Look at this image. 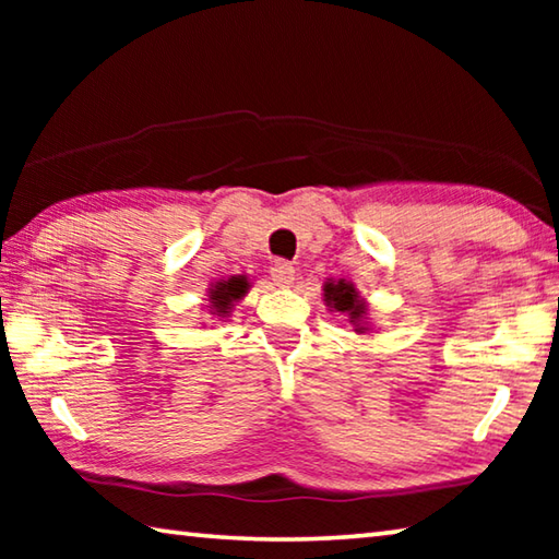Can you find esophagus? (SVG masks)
Here are the masks:
<instances>
[{
	"label": "esophagus",
	"instance_id": "1",
	"mask_svg": "<svg viewBox=\"0 0 559 559\" xmlns=\"http://www.w3.org/2000/svg\"><path fill=\"white\" fill-rule=\"evenodd\" d=\"M269 273H271V278L276 281V286H290L293 278H296V269H293V263L283 261V259L273 261Z\"/></svg>",
	"mask_w": 559,
	"mask_h": 559
}]
</instances>
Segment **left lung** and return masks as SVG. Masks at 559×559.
I'll use <instances>...</instances> for the list:
<instances>
[{
  "mask_svg": "<svg viewBox=\"0 0 559 559\" xmlns=\"http://www.w3.org/2000/svg\"><path fill=\"white\" fill-rule=\"evenodd\" d=\"M325 300L335 310H340V313H347L349 318H353V323H355V320H359V316L365 313V302L357 298L355 288L349 286V283H345V281L328 283V286H325Z\"/></svg>",
  "mask_w": 559,
  "mask_h": 559,
  "instance_id": "8db88e82",
  "label": "left lung"
}]
</instances>
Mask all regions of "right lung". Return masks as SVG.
I'll return each instance as SVG.
<instances>
[{"label":"right lung","instance_id":"right-lung-1","mask_svg":"<svg viewBox=\"0 0 559 559\" xmlns=\"http://www.w3.org/2000/svg\"><path fill=\"white\" fill-rule=\"evenodd\" d=\"M246 288H249V283H246V278H241V276L231 278V281H224V283H216L214 290H212L214 308L219 310V313H226L231 302L243 296Z\"/></svg>","mask_w":559,"mask_h":559}]
</instances>
